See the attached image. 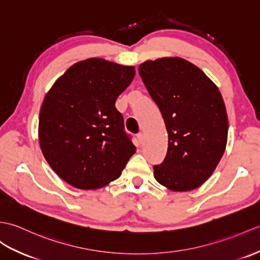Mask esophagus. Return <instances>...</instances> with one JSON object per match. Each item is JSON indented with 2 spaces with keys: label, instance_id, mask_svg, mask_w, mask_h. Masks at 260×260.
<instances>
[{
  "label": "esophagus",
  "instance_id": "obj_1",
  "mask_svg": "<svg viewBox=\"0 0 260 260\" xmlns=\"http://www.w3.org/2000/svg\"><path fill=\"white\" fill-rule=\"evenodd\" d=\"M137 140H138V143H140L141 145L144 144V142H145V136H144L143 133H140V134H137Z\"/></svg>",
  "mask_w": 260,
  "mask_h": 260
}]
</instances>
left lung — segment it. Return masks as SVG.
Listing matches in <instances>:
<instances>
[{
  "instance_id": "8db88e82",
  "label": "left lung",
  "mask_w": 260,
  "mask_h": 260,
  "mask_svg": "<svg viewBox=\"0 0 260 260\" xmlns=\"http://www.w3.org/2000/svg\"><path fill=\"white\" fill-rule=\"evenodd\" d=\"M138 72L168 133L164 161L154 177L173 191H188L212 176L224 155L228 118L215 83L182 57L146 61Z\"/></svg>"
}]
</instances>
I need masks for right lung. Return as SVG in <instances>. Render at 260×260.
I'll list each match as a JSON object with an SVG mask.
<instances>
[{
	"instance_id": "1",
	"label": "right lung",
	"mask_w": 260,
	"mask_h": 260,
	"mask_svg": "<svg viewBox=\"0 0 260 260\" xmlns=\"http://www.w3.org/2000/svg\"><path fill=\"white\" fill-rule=\"evenodd\" d=\"M134 76V66L92 57L72 65L45 95L39 118L42 153L75 188L108 185L136 152L115 107Z\"/></svg>"
}]
</instances>
